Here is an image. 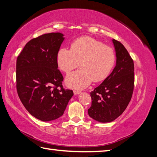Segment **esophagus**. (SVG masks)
Instances as JSON below:
<instances>
[{
  "label": "esophagus",
  "instance_id": "esophagus-1",
  "mask_svg": "<svg viewBox=\"0 0 157 157\" xmlns=\"http://www.w3.org/2000/svg\"><path fill=\"white\" fill-rule=\"evenodd\" d=\"M80 93H81L80 90H73L74 95H78V94H79Z\"/></svg>",
  "mask_w": 157,
  "mask_h": 157
}]
</instances>
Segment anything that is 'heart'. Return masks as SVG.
Here are the masks:
<instances>
[{
    "mask_svg": "<svg viewBox=\"0 0 157 157\" xmlns=\"http://www.w3.org/2000/svg\"><path fill=\"white\" fill-rule=\"evenodd\" d=\"M115 61L113 47L89 36L75 39L71 49L61 48L57 53V63L64 73H69L80 65L82 69L68 75L66 80L69 87L78 89L86 87L92 81L104 80L112 71Z\"/></svg>",
    "mask_w": 157,
    "mask_h": 157,
    "instance_id": "1",
    "label": "heart"
}]
</instances>
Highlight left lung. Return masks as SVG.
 I'll use <instances>...</instances> for the list:
<instances>
[{"label":"left lung","instance_id":"obj_1","mask_svg":"<svg viewBox=\"0 0 157 157\" xmlns=\"http://www.w3.org/2000/svg\"><path fill=\"white\" fill-rule=\"evenodd\" d=\"M117 64L104 81L90 93L91 106L88 113L99 122H110L126 110L132 98L135 83L134 62L120 42L113 40Z\"/></svg>","mask_w":157,"mask_h":157}]
</instances>
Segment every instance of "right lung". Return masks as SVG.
<instances>
[{
    "instance_id": "right-lung-1",
    "label": "right lung",
    "mask_w": 157,
    "mask_h": 157,
    "mask_svg": "<svg viewBox=\"0 0 157 157\" xmlns=\"http://www.w3.org/2000/svg\"><path fill=\"white\" fill-rule=\"evenodd\" d=\"M63 34L49 33L31 39L16 60V90L23 106L31 115L43 121L64 114L73 95L62 86L64 78L57 63V53Z\"/></svg>"
}]
</instances>
